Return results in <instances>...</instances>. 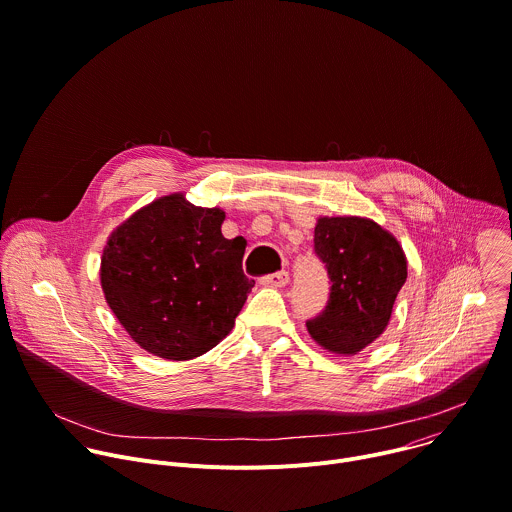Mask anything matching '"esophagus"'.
Instances as JSON below:
<instances>
[{
  "instance_id": "34e87169",
  "label": "esophagus",
  "mask_w": 512,
  "mask_h": 512,
  "mask_svg": "<svg viewBox=\"0 0 512 512\" xmlns=\"http://www.w3.org/2000/svg\"><path fill=\"white\" fill-rule=\"evenodd\" d=\"M287 283H289L287 271H277V273L261 277V285H267V287H285Z\"/></svg>"
}]
</instances>
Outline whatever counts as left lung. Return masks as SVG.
<instances>
[{
    "label": "left lung",
    "mask_w": 512,
    "mask_h": 512,
    "mask_svg": "<svg viewBox=\"0 0 512 512\" xmlns=\"http://www.w3.org/2000/svg\"><path fill=\"white\" fill-rule=\"evenodd\" d=\"M315 255L329 275L325 309L307 319L315 342L333 354H358L386 329L406 283V257L394 235L360 217H321Z\"/></svg>",
    "instance_id": "8db88e82"
}]
</instances>
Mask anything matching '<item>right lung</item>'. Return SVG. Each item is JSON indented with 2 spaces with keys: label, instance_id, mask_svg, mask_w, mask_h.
<instances>
[{
  "label": "right lung",
  "instance_id": "obj_1",
  "mask_svg": "<svg viewBox=\"0 0 512 512\" xmlns=\"http://www.w3.org/2000/svg\"><path fill=\"white\" fill-rule=\"evenodd\" d=\"M221 209L162 197L108 239L100 281L134 342L166 360H191L233 329L255 285L243 273L245 243L225 239Z\"/></svg>",
  "mask_w": 512,
  "mask_h": 512
}]
</instances>
